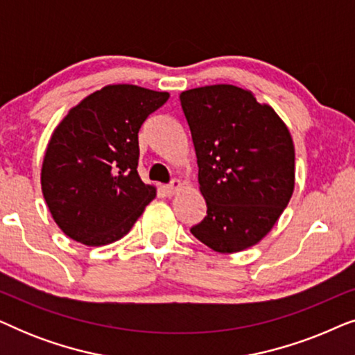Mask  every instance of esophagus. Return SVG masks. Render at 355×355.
<instances>
[{"instance_id": "obj_1", "label": "esophagus", "mask_w": 355, "mask_h": 355, "mask_svg": "<svg viewBox=\"0 0 355 355\" xmlns=\"http://www.w3.org/2000/svg\"><path fill=\"white\" fill-rule=\"evenodd\" d=\"M181 187V182L178 181V179H173L171 182L169 184H166V186H163L162 189H163V192H164V196H168V197H171V196H174V193L178 192V189Z\"/></svg>"}]
</instances>
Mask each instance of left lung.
<instances>
[{"label":"left lung","instance_id":"8db88e82","mask_svg":"<svg viewBox=\"0 0 355 355\" xmlns=\"http://www.w3.org/2000/svg\"><path fill=\"white\" fill-rule=\"evenodd\" d=\"M191 129L207 216L191 227L221 254L268 234L294 191V144L286 124L252 92L218 84L179 95Z\"/></svg>","mask_w":355,"mask_h":355}]
</instances>
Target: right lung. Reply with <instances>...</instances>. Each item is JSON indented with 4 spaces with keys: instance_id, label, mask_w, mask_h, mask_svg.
Instances as JSON below:
<instances>
[{
    "instance_id": "add662e5",
    "label": "right lung",
    "mask_w": 355,
    "mask_h": 355,
    "mask_svg": "<svg viewBox=\"0 0 355 355\" xmlns=\"http://www.w3.org/2000/svg\"><path fill=\"white\" fill-rule=\"evenodd\" d=\"M166 92L106 85L74 106L53 132L42 191L53 220L71 239L106 245L128 234L155 187L142 182L139 130Z\"/></svg>"
}]
</instances>
